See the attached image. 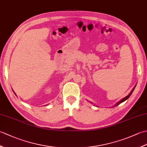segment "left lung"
<instances>
[{
    "label": "left lung",
    "instance_id": "obj_1",
    "mask_svg": "<svg viewBox=\"0 0 147 147\" xmlns=\"http://www.w3.org/2000/svg\"><path fill=\"white\" fill-rule=\"evenodd\" d=\"M135 87H134V88H133V89L132 90V91H131V93H129V94L128 95H127V96H126V97H124V98H123V99H122V100H120L119 102H118L117 103V104L115 105V106H117L118 105H119V104H121V103H122V102H123L124 101H125V100H127V98H128L129 97V96H130L131 95V93H133V90H134V89H135Z\"/></svg>",
    "mask_w": 147,
    "mask_h": 147
}]
</instances>
